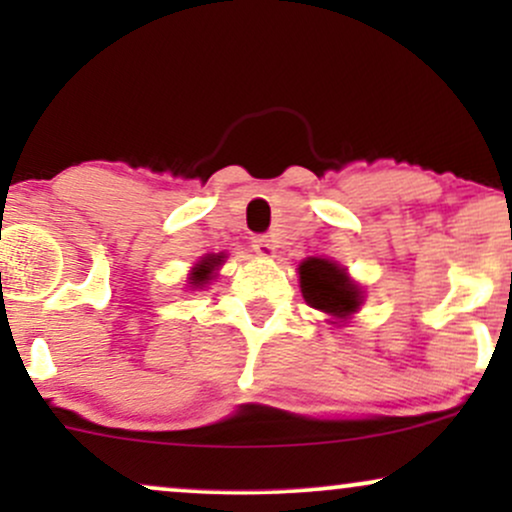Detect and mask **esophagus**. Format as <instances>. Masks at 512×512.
Here are the masks:
<instances>
[{
	"label": "esophagus",
	"mask_w": 512,
	"mask_h": 512,
	"mask_svg": "<svg viewBox=\"0 0 512 512\" xmlns=\"http://www.w3.org/2000/svg\"><path fill=\"white\" fill-rule=\"evenodd\" d=\"M252 250L260 257H276V240L269 236H257L252 240Z\"/></svg>",
	"instance_id": "obj_1"
}]
</instances>
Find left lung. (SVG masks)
<instances>
[{"instance_id":"left-lung-1","label":"left lung","mask_w":512,"mask_h":512,"mask_svg":"<svg viewBox=\"0 0 512 512\" xmlns=\"http://www.w3.org/2000/svg\"><path fill=\"white\" fill-rule=\"evenodd\" d=\"M298 276H301V293L310 308L327 313L339 322L349 320L361 308V286L351 281L346 269L337 262L308 257L298 264Z\"/></svg>"}]
</instances>
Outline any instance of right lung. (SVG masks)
I'll return each instance as SVG.
<instances>
[{"label": "right lung", "mask_w": 512, "mask_h": 512, "mask_svg": "<svg viewBox=\"0 0 512 512\" xmlns=\"http://www.w3.org/2000/svg\"><path fill=\"white\" fill-rule=\"evenodd\" d=\"M223 260H226V255H223V252H216V255H204L202 260L192 267V274H190L192 289H202V286H207L209 281L214 279V272L221 267Z\"/></svg>", "instance_id": "1"}]
</instances>
